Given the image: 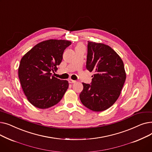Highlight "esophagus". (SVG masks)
<instances>
[{"label":"esophagus","mask_w":152,"mask_h":152,"mask_svg":"<svg viewBox=\"0 0 152 152\" xmlns=\"http://www.w3.org/2000/svg\"><path fill=\"white\" fill-rule=\"evenodd\" d=\"M68 82L69 83H76V81H75V80H73V79H68Z\"/></svg>","instance_id":"1"}]
</instances>
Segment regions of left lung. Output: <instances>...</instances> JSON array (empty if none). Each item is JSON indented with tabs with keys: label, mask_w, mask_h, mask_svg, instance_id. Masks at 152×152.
I'll list each match as a JSON object with an SVG mask.
<instances>
[{
	"label": "left lung",
	"mask_w": 152,
	"mask_h": 152,
	"mask_svg": "<svg viewBox=\"0 0 152 152\" xmlns=\"http://www.w3.org/2000/svg\"><path fill=\"white\" fill-rule=\"evenodd\" d=\"M86 68L94 71L91 84L83 83V104L92 111H104L118 99L126 80L124 63L110 47L88 41Z\"/></svg>",
	"instance_id": "1"
}]
</instances>
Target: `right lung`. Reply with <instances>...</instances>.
Returning <instances> with one entry per match:
<instances>
[{
	"label": "right lung",
	"mask_w": 152,
	"mask_h": 152,
	"mask_svg": "<svg viewBox=\"0 0 152 152\" xmlns=\"http://www.w3.org/2000/svg\"><path fill=\"white\" fill-rule=\"evenodd\" d=\"M71 42L50 39L40 42L21 58L18 76L23 91L34 107L45 109L61 100L68 88V81L52 76L63 59V53Z\"/></svg>",
	"instance_id": "obj_1"
}]
</instances>
